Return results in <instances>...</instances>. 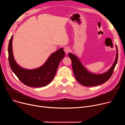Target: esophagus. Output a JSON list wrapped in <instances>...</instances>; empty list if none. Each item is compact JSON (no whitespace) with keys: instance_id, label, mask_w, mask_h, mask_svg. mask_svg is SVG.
<instances>
[{"instance_id":"1","label":"esophagus","mask_w":125,"mask_h":125,"mask_svg":"<svg viewBox=\"0 0 125 125\" xmlns=\"http://www.w3.org/2000/svg\"><path fill=\"white\" fill-rule=\"evenodd\" d=\"M70 51V49L69 48H68V47H66V48H65V49H64V52H66V53H68V52H69Z\"/></svg>"}]
</instances>
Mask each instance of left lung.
I'll use <instances>...</instances> for the list:
<instances>
[{"label":"left lung","instance_id":"left-lung-1","mask_svg":"<svg viewBox=\"0 0 125 125\" xmlns=\"http://www.w3.org/2000/svg\"><path fill=\"white\" fill-rule=\"evenodd\" d=\"M116 47V56L115 60L110 69L105 73L101 74L91 73L85 68L78 58L73 54L69 53V57L71 59L72 66L75 77L77 81L84 86L92 87L102 84L107 82L112 75L118 59V52Z\"/></svg>","mask_w":125,"mask_h":125}]
</instances>
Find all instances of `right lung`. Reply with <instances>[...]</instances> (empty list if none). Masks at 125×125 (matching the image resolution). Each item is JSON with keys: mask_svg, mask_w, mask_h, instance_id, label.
Listing matches in <instances>:
<instances>
[{"mask_svg": "<svg viewBox=\"0 0 125 125\" xmlns=\"http://www.w3.org/2000/svg\"><path fill=\"white\" fill-rule=\"evenodd\" d=\"M12 35L8 46L9 62L11 70L19 80L31 87H42L50 83L56 73L59 63L65 55L63 49L52 54L42 67L33 70L25 69L19 66L14 60L12 51Z\"/></svg>", "mask_w": 125, "mask_h": 125, "instance_id": "obj_1", "label": "right lung"}]
</instances>
